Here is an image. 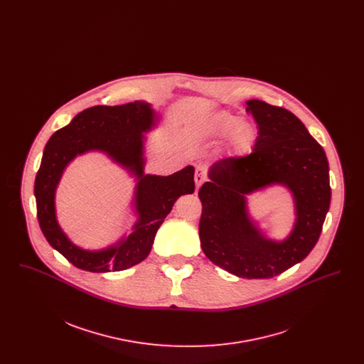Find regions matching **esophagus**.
Returning a JSON list of instances; mask_svg holds the SVG:
<instances>
[{"label":"esophagus","instance_id":"1","mask_svg":"<svg viewBox=\"0 0 364 364\" xmlns=\"http://www.w3.org/2000/svg\"><path fill=\"white\" fill-rule=\"evenodd\" d=\"M206 178H208V168L203 166V165L196 166V171H195V184H196L198 190L206 181Z\"/></svg>","mask_w":364,"mask_h":364}]
</instances>
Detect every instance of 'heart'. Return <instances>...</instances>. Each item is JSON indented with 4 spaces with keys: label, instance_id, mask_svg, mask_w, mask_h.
Masks as SVG:
<instances>
[{
    "label": "heart",
    "instance_id": "heart-1",
    "mask_svg": "<svg viewBox=\"0 0 364 364\" xmlns=\"http://www.w3.org/2000/svg\"><path fill=\"white\" fill-rule=\"evenodd\" d=\"M215 132L221 136L228 134V151L230 156L242 158L252 153L258 132L255 125L248 120H239L229 113H220L214 122Z\"/></svg>",
    "mask_w": 364,
    "mask_h": 364
}]
</instances>
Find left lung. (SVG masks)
Returning a JSON list of instances; mask_svg holds the SVG:
<instances>
[{"mask_svg":"<svg viewBox=\"0 0 364 364\" xmlns=\"http://www.w3.org/2000/svg\"><path fill=\"white\" fill-rule=\"evenodd\" d=\"M259 128L254 151L225 158L208 169L199 190L200 245L214 264L242 278H272L304 259L329 211V162L322 146L292 112L247 101ZM282 185L294 198L295 224L284 241L269 240L250 218L247 194Z\"/></svg>","mask_w":364,"mask_h":364,"instance_id":"left-lung-1","label":"left lung"}]
</instances>
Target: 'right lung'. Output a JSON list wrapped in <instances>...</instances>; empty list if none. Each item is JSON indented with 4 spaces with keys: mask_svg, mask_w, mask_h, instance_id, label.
Returning a JSON list of instances; mask_svg holds the SVG:
<instances>
[{
    "mask_svg": "<svg viewBox=\"0 0 364 364\" xmlns=\"http://www.w3.org/2000/svg\"><path fill=\"white\" fill-rule=\"evenodd\" d=\"M158 122L154 109L144 101L120 106H92L80 112L46 143L35 177L36 217L46 240L77 269L91 273L122 272L146 259L156 230L176 200L195 191L193 166L171 176L144 174V134ZM100 151L137 180L134 208L139 220L134 232L102 250H85L73 245L58 225L55 190L65 168L77 155Z\"/></svg>",
    "mask_w": 364,
    "mask_h": 364,
    "instance_id": "obj_1",
    "label": "right lung"
}]
</instances>
